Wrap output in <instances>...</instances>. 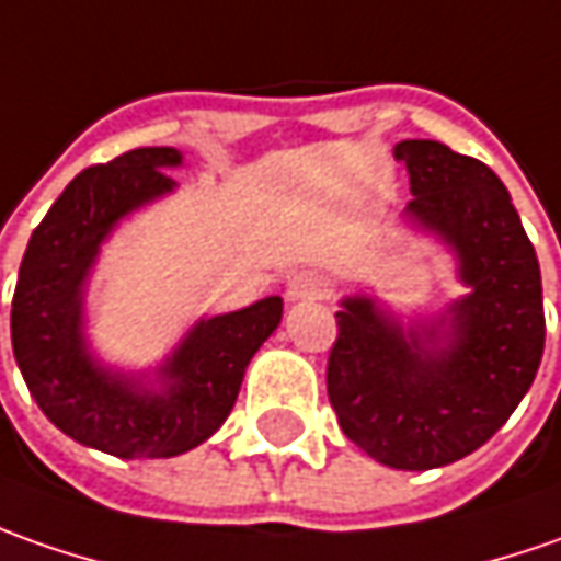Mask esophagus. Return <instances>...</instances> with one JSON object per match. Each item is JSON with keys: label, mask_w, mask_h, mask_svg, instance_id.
<instances>
[{"label": "esophagus", "mask_w": 561, "mask_h": 561, "mask_svg": "<svg viewBox=\"0 0 561 561\" xmlns=\"http://www.w3.org/2000/svg\"><path fill=\"white\" fill-rule=\"evenodd\" d=\"M287 296L293 302H318L330 296V280L318 272H299L287 284Z\"/></svg>", "instance_id": "1"}]
</instances>
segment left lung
<instances>
[{
	"instance_id": "8db88e82",
	"label": "left lung",
	"mask_w": 561,
	"mask_h": 561,
	"mask_svg": "<svg viewBox=\"0 0 561 561\" xmlns=\"http://www.w3.org/2000/svg\"><path fill=\"white\" fill-rule=\"evenodd\" d=\"M408 213L460 255L472 293L454 311L447 348L345 299L327 358V394L342 432L392 469H435L482 447L510 420L543 358V287L531 240L491 169L442 141H401Z\"/></svg>"
}]
</instances>
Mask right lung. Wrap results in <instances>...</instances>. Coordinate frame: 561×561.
Masks as SVG:
<instances>
[{
	"label": "right lung",
	"mask_w": 561,
	"mask_h": 561,
	"mask_svg": "<svg viewBox=\"0 0 561 561\" xmlns=\"http://www.w3.org/2000/svg\"><path fill=\"white\" fill-rule=\"evenodd\" d=\"M179 163V150L135 148L82 169L36 225L11 299L14 360L36 404L73 442L126 460L175 457L219 430L234 408L247 364L284 311L280 296H268L201 321L163 367V392L92 364L79 333V289L98 243L126 213L172 191L175 182L163 167Z\"/></svg>",
	"instance_id": "add662e5"
}]
</instances>
